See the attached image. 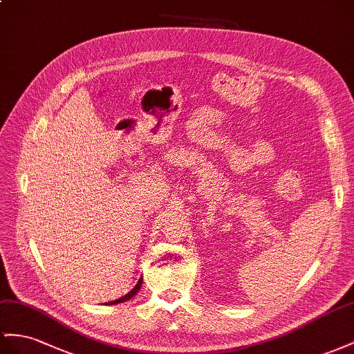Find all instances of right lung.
<instances>
[{
    "label": "right lung",
    "mask_w": 354,
    "mask_h": 354,
    "mask_svg": "<svg viewBox=\"0 0 354 354\" xmlns=\"http://www.w3.org/2000/svg\"><path fill=\"white\" fill-rule=\"evenodd\" d=\"M142 283H143V278H140L139 281H138V284H136L129 293H127L125 296H122V297H120V299H116V301H112V302H107V304H104V305H116V304H121V302H125V301H129V299H131L134 295H138V292L140 290V287H142Z\"/></svg>",
    "instance_id": "right-lung-1"
}]
</instances>
